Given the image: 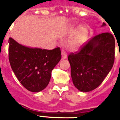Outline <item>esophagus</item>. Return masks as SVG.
Wrapping results in <instances>:
<instances>
[{"mask_svg":"<svg viewBox=\"0 0 120 120\" xmlns=\"http://www.w3.org/2000/svg\"><path fill=\"white\" fill-rule=\"evenodd\" d=\"M68 58L67 52H65L64 50H62V59H66Z\"/></svg>","mask_w":120,"mask_h":120,"instance_id":"1","label":"esophagus"}]
</instances>
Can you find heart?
Returning a JSON list of instances; mask_svg holds the SVG:
<instances>
[{
    "label": "heart",
    "instance_id": "b5f03b06",
    "mask_svg": "<svg viewBox=\"0 0 120 120\" xmlns=\"http://www.w3.org/2000/svg\"><path fill=\"white\" fill-rule=\"evenodd\" d=\"M78 30L75 36L71 38L69 46L71 49H76L83 44L88 37V30L85 27H79L75 28V30Z\"/></svg>",
    "mask_w": 120,
    "mask_h": 120
}]
</instances>
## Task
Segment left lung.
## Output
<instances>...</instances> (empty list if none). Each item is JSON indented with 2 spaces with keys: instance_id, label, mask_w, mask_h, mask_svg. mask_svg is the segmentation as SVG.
<instances>
[{
  "instance_id": "8db88e82",
  "label": "left lung",
  "mask_w": 120,
  "mask_h": 120,
  "mask_svg": "<svg viewBox=\"0 0 120 120\" xmlns=\"http://www.w3.org/2000/svg\"><path fill=\"white\" fill-rule=\"evenodd\" d=\"M105 26L103 23L101 26ZM114 48L113 35L107 32L96 35L79 52L68 56L76 88L82 92H89L102 83L113 66Z\"/></svg>"
}]
</instances>
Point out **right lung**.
Listing matches in <instances>:
<instances>
[{
  "instance_id": "1",
  "label": "right lung",
  "mask_w": 120,
  "mask_h": 120,
  "mask_svg": "<svg viewBox=\"0 0 120 120\" xmlns=\"http://www.w3.org/2000/svg\"><path fill=\"white\" fill-rule=\"evenodd\" d=\"M9 60L13 73L25 88L38 93L49 83L51 72L61 59L60 47L52 50L27 47L9 38Z\"/></svg>"
}]
</instances>
